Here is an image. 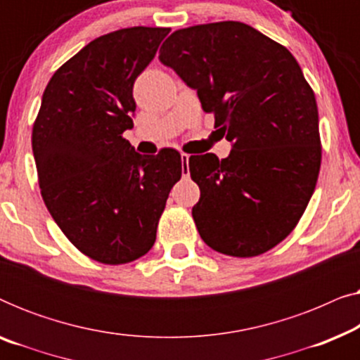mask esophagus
I'll return each mask as SVG.
<instances>
[{"instance_id":"obj_1","label":"esophagus","mask_w":360,"mask_h":360,"mask_svg":"<svg viewBox=\"0 0 360 360\" xmlns=\"http://www.w3.org/2000/svg\"><path fill=\"white\" fill-rule=\"evenodd\" d=\"M180 157H181V164H184V165H181V175H184L185 179H186V176L190 175V169H188V159H190V155L185 154V152H181Z\"/></svg>"}]
</instances>
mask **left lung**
<instances>
[{
  "label": "left lung",
  "mask_w": 360,
  "mask_h": 360,
  "mask_svg": "<svg viewBox=\"0 0 360 360\" xmlns=\"http://www.w3.org/2000/svg\"><path fill=\"white\" fill-rule=\"evenodd\" d=\"M159 60L196 90L229 157L191 155L200 186L195 224L211 249L254 257L287 238L307 210L321 167L318 106L287 47L238 21L179 29Z\"/></svg>",
  "instance_id": "8db88e82"
}]
</instances>
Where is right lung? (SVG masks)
Instances as JSON below:
<instances>
[{
  "label": "right lung",
  "mask_w": 360,
  "mask_h": 360,
  "mask_svg": "<svg viewBox=\"0 0 360 360\" xmlns=\"http://www.w3.org/2000/svg\"><path fill=\"white\" fill-rule=\"evenodd\" d=\"M170 32L127 27L105 34L53 73L32 127L44 203L75 248L101 264L142 257L155 243L167 198L181 176L175 149L141 155L132 86Z\"/></svg>",
  "instance_id": "obj_1"
}]
</instances>
